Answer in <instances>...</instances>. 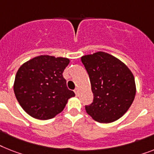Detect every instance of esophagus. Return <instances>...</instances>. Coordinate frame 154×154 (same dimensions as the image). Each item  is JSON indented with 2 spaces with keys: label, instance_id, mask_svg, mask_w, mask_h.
<instances>
[{
  "label": "esophagus",
  "instance_id": "34e87169",
  "mask_svg": "<svg viewBox=\"0 0 154 154\" xmlns=\"http://www.w3.org/2000/svg\"><path fill=\"white\" fill-rule=\"evenodd\" d=\"M74 92H75V94L76 96H78V95H79V89L76 88L75 90V91H74Z\"/></svg>",
  "mask_w": 154,
  "mask_h": 154
}]
</instances>
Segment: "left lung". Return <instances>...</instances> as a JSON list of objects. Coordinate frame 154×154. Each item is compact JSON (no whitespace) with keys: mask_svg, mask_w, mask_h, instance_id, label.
<instances>
[{"mask_svg":"<svg viewBox=\"0 0 154 154\" xmlns=\"http://www.w3.org/2000/svg\"><path fill=\"white\" fill-rule=\"evenodd\" d=\"M88 72L94 101L86 112L99 123L119 120L131 107L136 94L134 77L128 67L114 56L97 53L82 56Z\"/></svg>","mask_w":154,"mask_h":154,"instance_id":"obj_1","label":"left lung"}]
</instances>
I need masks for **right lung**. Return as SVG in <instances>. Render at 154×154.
<instances>
[{
	"instance_id": "right-lung-1",
	"label": "right lung",
	"mask_w": 154,
	"mask_h": 154,
	"mask_svg": "<svg viewBox=\"0 0 154 154\" xmlns=\"http://www.w3.org/2000/svg\"><path fill=\"white\" fill-rule=\"evenodd\" d=\"M69 63L65 57L41 55L20 66L14 81V93L28 115L41 120L52 119L63 111L68 99L75 96L63 77Z\"/></svg>"
}]
</instances>
